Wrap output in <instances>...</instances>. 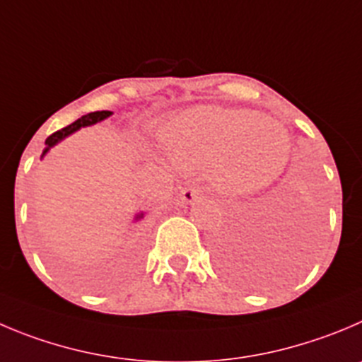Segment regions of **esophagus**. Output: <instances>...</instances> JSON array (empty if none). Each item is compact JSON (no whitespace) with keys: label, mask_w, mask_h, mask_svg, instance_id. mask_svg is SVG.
Segmentation results:
<instances>
[{"label":"esophagus","mask_w":362,"mask_h":362,"mask_svg":"<svg viewBox=\"0 0 362 362\" xmlns=\"http://www.w3.org/2000/svg\"><path fill=\"white\" fill-rule=\"evenodd\" d=\"M180 198H182V202H184V204H192V202L200 198V189L194 187V185H187V187L182 189Z\"/></svg>","instance_id":"esophagus-1"}]
</instances>
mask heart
<instances>
[{
  "label": "heart",
  "mask_w": 362,
  "mask_h": 362,
  "mask_svg": "<svg viewBox=\"0 0 362 362\" xmlns=\"http://www.w3.org/2000/svg\"><path fill=\"white\" fill-rule=\"evenodd\" d=\"M157 139L182 171L209 168L216 185L252 194L280 177L291 153L288 128L252 110L198 105L160 124Z\"/></svg>",
  "instance_id": "heart-1"
}]
</instances>
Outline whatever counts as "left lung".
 <instances>
[{
    "instance_id": "obj_1",
    "label": "left lung",
    "mask_w": 362,
    "mask_h": 362,
    "mask_svg": "<svg viewBox=\"0 0 362 362\" xmlns=\"http://www.w3.org/2000/svg\"><path fill=\"white\" fill-rule=\"evenodd\" d=\"M257 238L261 239V245L250 252L252 248L238 241L232 232L227 234L218 246L219 262L241 280H248L246 264L250 253H272L276 257L300 255L313 243V227L298 209L284 205L282 212L273 211L272 214L257 218Z\"/></svg>"
}]
</instances>
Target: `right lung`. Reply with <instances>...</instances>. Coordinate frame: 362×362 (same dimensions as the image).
<instances>
[{"label": "right lung", "mask_w": 362, "mask_h": 362, "mask_svg": "<svg viewBox=\"0 0 362 362\" xmlns=\"http://www.w3.org/2000/svg\"><path fill=\"white\" fill-rule=\"evenodd\" d=\"M110 114H112V112H110V110H98V112L86 114V116H82V117H80V119L74 121V123L67 124V127L62 128V130H59V132H55V134H52L48 137V139H46V150L42 151V157L46 153H48L49 148H53L57 143H60V141H62V139H66L67 135H71V134H73V132L80 130V128H82V127H89V124L98 123V121H103L105 117H109ZM141 218H144V212H139V214L135 216V221H137V219H141Z\"/></svg>", "instance_id": "add662e5"}]
</instances>
